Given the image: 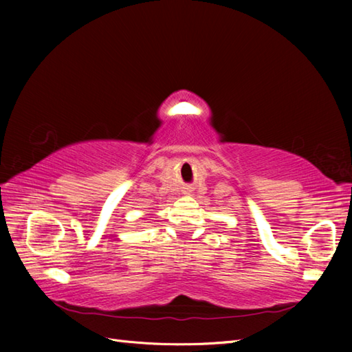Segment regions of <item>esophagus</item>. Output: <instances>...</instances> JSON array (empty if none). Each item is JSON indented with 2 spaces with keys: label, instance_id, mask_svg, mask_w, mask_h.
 Returning <instances> with one entry per match:
<instances>
[{
  "label": "esophagus",
  "instance_id": "1",
  "mask_svg": "<svg viewBox=\"0 0 352 352\" xmlns=\"http://www.w3.org/2000/svg\"><path fill=\"white\" fill-rule=\"evenodd\" d=\"M184 193H186V195H190V189H188V190H184Z\"/></svg>",
  "mask_w": 352,
  "mask_h": 352
}]
</instances>
